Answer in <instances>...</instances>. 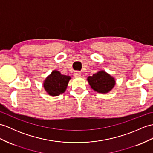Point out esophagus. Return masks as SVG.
<instances>
[{
	"label": "esophagus",
	"instance_id": "34e87169",
	"mask_svg": "<svg viewBox=\"0 0 153 153\" xmlns=\"http://www.w3.org/2000/svg\"><path fill=\"white\" fill-rule=\"evenodd\" d=\"M74 76H75L76 77H79L81 76V72H79V71H75L74 72Z\"/></svg>",
	"mask_w": 153,
	"mask_h": 153
}]
</instances>
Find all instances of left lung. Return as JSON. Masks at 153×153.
Segmentation results:
<instances>
[{
    "instance_id": "obj_1",
    "label": "left lung",
    "mask_w": 153,
    "mask_h": 153,
    "mask_svg": "<svg viewBox=\"0 0 153 153\" xmlns=\"http://www.w3.org/2000/svg\"><path fill=\"white\" fill-rule=\"evenodd\" d=\"M87 80L93 90L102 93H108L115 84L114 79L104 71L94 74L93 76L88 77Z\"/></svg>"
}]
</instances>
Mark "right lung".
<instances>
[{"instance_id": "1", "label": "right lung", "mask_w": 153, "mask_h": 153, "mask_svg": "<svg viewBox=\"0 0 153 153\" xmlns=\"http://www.w3.org/2000/svg\"><path fill=\"white\" fill-rule=\"evenodd\" d=\"M70 79V76L62 75L58 71L54 70L46 78L44 87L49 95L58 96L66 91Z\"/></svg>"}]
</instances>
